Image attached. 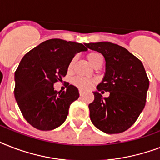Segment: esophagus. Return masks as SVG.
Segmentation results:
<instances>
[{"label":"esophagus","mask_w":160,"mask_h":160,"mask_svg":"<svg viewBox=\"0 0 160 160\" xmlns=\"http://www.w3.org/2000/svg\"><path fill=\"white\" fill-rule=\"evenodd\" d=\"M79 93H80V96H82V95H84V91H83L82 90H79Z\"/></svg>","instance_id":"obj_1"}]
</instances>
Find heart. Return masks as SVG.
Listing matches in <instances>:
<instances>
[{
    "label": "heart",
    "instance_id": "obj_1",
    "mask_svg": "<svg viewBox=\"0 0 160 160\" xmlns=\"http://www.w3.org/2000/svg\"><path fill=\"white\" fill-rule=\"evenodd\" d=\"M87 59L93 66H95V65H96L99 61H100V60H103L102 55H100L99 52H96V51H91V52H90V53L87 55ZM75 61V58H73L72 60H70V64H69V66H68V70H69V71H70V70L73 69ZM73 83H74V85H75V86H77L78 88H80V90H88V89H90V88L94 85L95 80L85 77H76L73 80Z\"/></svg>",
    "mask_w": 160,
    "mask_h": 160
}]
</instances>
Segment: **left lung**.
Masks as SVG:
<instances>
[{
    "label": "left lung",
    "instance_id": "8db88e82",
    "mask_svg": "<svg viewBox=\"0 0 160 160\" xmlns=\"http://www.w3.org/2000/svg\"><path fill=\"white\" fill-rule=\"evenodd\" d=\"M105 60V73L89 105L90 120L106 134H119L134 124L143 111L149 81L142 62L125 48L110 42L85 44ZM109 91L103 98L99 91Z\"/></svg>",
    "mask_w": 160,
    "mask_h": 160
}]
</instances>
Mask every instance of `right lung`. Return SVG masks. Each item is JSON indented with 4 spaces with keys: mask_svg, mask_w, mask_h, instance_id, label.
Listing matches in <instances>:
<instances>
[{
    "mask_svg": "<svg viewBox=\"0 0 160 160\" xmlns=\"http://www.w3.org/2000/svg\"><path fill=\"white\" fill-rule=\"evenodd\" d=\"M84 45L61 39L44 41L26 53L15 72V98L24 118L40 130H52L65 122L70 105L79 98V90L68 84L65 91H56L54 84L62 81L70 60Z\"/></svg>",
    "mask_w": 160,
    "mask_h": 160,
    "instance_id": "obj_1",
    "label": "right lung"
}]
</instances>
